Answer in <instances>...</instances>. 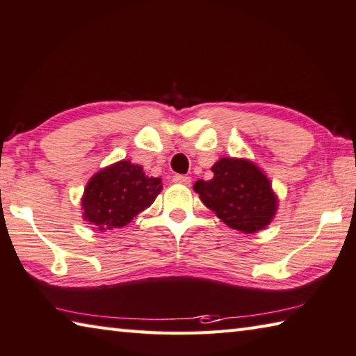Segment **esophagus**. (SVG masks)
<instances>
[{
    "instance_id": "34e87169",
    "label": "esophagus",
    "mask_w": 356,
    "mask_h": 356,
    "mask_svg": "<svg viewBox=\"0 0 356 356\" xmlns=\"http://www.w3.org/2000/svg\"><path fill=\"white\" fill-rule=\"evenodd\" d=\"M172 182H176V184H182V185H190V182H191V177H188V176H182V174H176V176L172 177Z\"/></svg>"
}]
</instances>
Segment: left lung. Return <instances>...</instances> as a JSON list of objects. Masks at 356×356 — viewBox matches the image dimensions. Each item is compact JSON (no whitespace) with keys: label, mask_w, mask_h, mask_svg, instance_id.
Instances as JSON below:
<instances>
[{"label":"left lung","mask_w":356,"mask_h":356,"mask_svg":"<svg viewBox=\"0 0 356 356\" xmlns=\"http://www.w3.org/2000/svg\"><path fill=\"white\" fill-rule=\"evenodd\" d=\"M209 182L197 180L195 191L229 227L254 234L273 221L277 199L268 177L249 160L224 157L211 166Z\"/></svg>","instance_id":"obj_1"}]
</instances>
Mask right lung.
Segmentation results:
<instances>
[{
	"label": "right lung",
	"instance_id": "obj_1",
	"mask_svg": "<svg viewBox=\"0 0 356 356\" xmlns=\"http://www.w3.org/2000/svg\"><path fill=\"white\" fill-rule=\"evenodd\" d=\"M161 191V180L122 160L95 174L82 197L83 218L101 230L124 227Z\"/></svg>",
	"mask_w": 356,
	"mask_h": 356
}]
</instances>
